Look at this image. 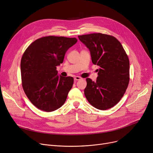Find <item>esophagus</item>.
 <instances>
[{
	"label": "esophagus",
	"instance_id": "obj_1",
	"mask_svg": "<svg viewBox=\"0 0 153 153\" xmlns=\"http://www.w3.org/2000/svg\"><path fill=\"white\" fill-rule=\"evenodd\" d=\"M81 79V77H79V76H75L74 77V80L75 81H79V80Z\"/></svg>",
	"mask_w": 153,
	"mask_h": 153
}]
</instances>
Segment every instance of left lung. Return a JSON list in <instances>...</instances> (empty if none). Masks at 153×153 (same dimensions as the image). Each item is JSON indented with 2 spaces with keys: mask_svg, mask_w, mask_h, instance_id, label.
<instances>
[{
  "mask_svg": "<svg viewBox=\"0 0 153 153\" xmlns=\"http://www.w3.org/2000/svg\"><path fill=\"white\" fill-rule=\"evenodd\" d=\"M89 50L92 62L99 66L96 81L87 78L84 94L95 108L107 110L123 96L130 80V62L118 40L108 35L92 33L78 36Z\"/></svg>",
  "mask_w": 153,
  "mask_h": 153,
  "instance_id": "obj_1",
  "label": "left lung"
}]
</instances>
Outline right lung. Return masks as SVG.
<instances>
[{
    "label": "right lung",
    "mask_w": 153,
    "mask_h": 153,
    "mask_svg": "<svg viewBox=\"0 0 153 153\" xmlns=\"http://www.w3.org/2000/svg\"><path fill=\"white\" fill-rule=\"evenodd\" d=\"M77 42L76 38L42 37L23 53L20 63L22 87L38 109L53 111L66 102L74 79L58 76L56 67L62 63L66 51Z\"/></svg>",
    "instance_id": "1"
}]
</instances>
